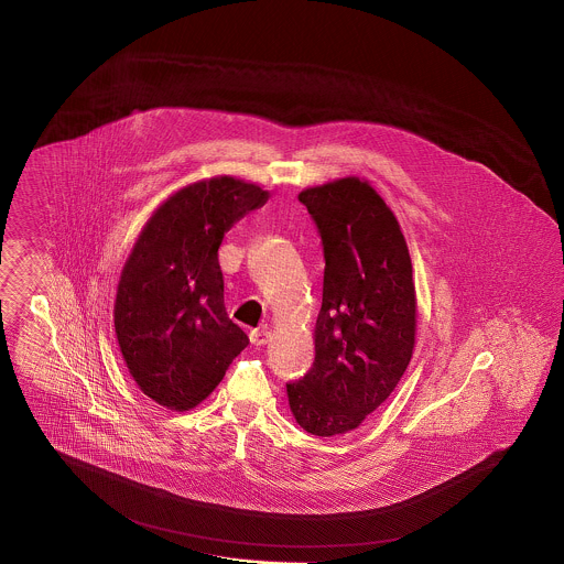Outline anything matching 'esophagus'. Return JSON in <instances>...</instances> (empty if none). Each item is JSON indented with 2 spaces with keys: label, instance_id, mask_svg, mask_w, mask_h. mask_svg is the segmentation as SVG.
<instances>
[{
  "label": "esophagus",
  "instance_id": "obj_1",
  "mask_svg": "<svg viewBox=\"0 0 564 564\" xmlns=\"http://www.w3.org/2000/svg\"><path fill=\"white\" fill-rule=\"evenodd\" d=\"M250 341L254 343V345H267V343L271 341V333L267 328H257V330L250 333Z\"/></svg>",
  "mask_w": 564,
  "mask_h": 564
}]
</instances>
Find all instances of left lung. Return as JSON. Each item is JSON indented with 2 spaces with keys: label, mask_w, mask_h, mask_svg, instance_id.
Returning <instances> with one entry per match:
<instances>
[{
  "label": "left lung",
  "mask_w": 564,
  "mask_h": 564,
  "mask_svg": "<svg viewBox=\"0 0 564 564\" xmlns=\"http://www.w3.org/2000/svg\"><path fill=\"white\" fill-rule=\"evenodd\" d=\"M325 252L316 358L288 384L295 422L339 436L378 410L405 375L417 300L410 250L393 210L368 180L341 177L300 192Z\"/></svg>",
  "instance_id": "obj_1"
}]
</instances>
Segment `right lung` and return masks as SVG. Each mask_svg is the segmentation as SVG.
I'll return each instance as SVG.
<instances>
[{
	"label": "right lung",
	"mask_w": 564,
	"mask_h": 564,
	"mask_svg": "<svg viewBox=\"0 0 564 564\" xmlns=\"http://www.w3.org/2000/svg\"><path fill=\"white\" fill-rule=\"evenodd\" d=\"M267 200L257 184L217 175L171 194L142 227L113 323L130 376L154 403L196 408L250 343L225 312L217 252L234 223Z\"/></svg>",
	"instance_id": "add662e5"
}]
</instances>
